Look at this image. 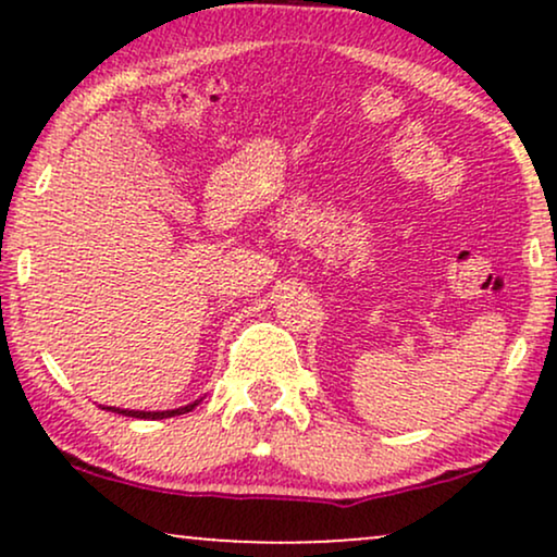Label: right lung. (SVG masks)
Returning a JSON list of instances; mask_svg holds the SVG:
<instances>
[{
	"label": "right lung",
	"mask_w": 557,
	"mask_h": 557,
	"mask_svg": "<svg viewBox=\"0 0 557 557\" xmlns=\"http://www.w3.org/2000/svg\"><path fill=\"white\" fill-rule=\"evenodd\" d=\"M197 403H189V406H182V408H174V410H121V408H106V410H113V413H121V416H132V418H151V421H159V418H172V416H182V413H189Z\"/></svg>",
	"instance_id": "obj_1"
}]
</instances>
